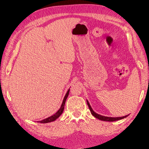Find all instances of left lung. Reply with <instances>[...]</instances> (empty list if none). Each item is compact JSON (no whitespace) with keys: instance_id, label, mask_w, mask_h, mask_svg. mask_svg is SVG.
<instances>
[{"instance_id":"1","label":"left lung","mask_w":149,"mask_h":149,"mask_svg":"<svg viewBox=\"0 0 149 149\" xmlns=\"http://www.w3.org/2000/svg\"><path fill=\"white\" fill-rule=\"evenodd\" d=\"M87 104L88 106V108L90 110V112L91 113H92V114L93 115V116H95L96 118H97L100 120H102V121H118V120H120V119H124L126 118L128 115H126V116H123V117H116V118H112V117H107V116H102V115L100 114H98L97 113H96L92 109V107H91L90 104H89L88 100H87Z\"/></svg>"}]
</instances>
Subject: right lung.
<instances>
[{"label":"right lung","mask_w":149,"mask_h":149,"mask_svg":"<svg viewBox=\"0 0 149 149\" xmlns=\"http://www.w3.org/2000/svg\"><path fill=\"white\" fill-rule=\"evenodd\" d=\"M69 91H70V89L68 90V92L66 93L65 97L64 98V100H63V102H62V103L61 104V107L60 108V109L57 111L54 114L52 115V116H50V117H48L47 118H46L45 119L42 120V121H38V123H50V122H52V121H55V120L56 119L58 118L61 114L62 113V112H63L64 111V106H65V101L67 100V98H68V95L69 94Z\"/></svg>","instance_id":"right-lung-1"}]
</instances>
